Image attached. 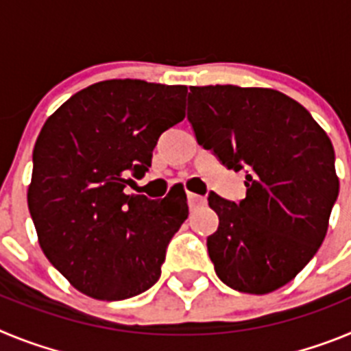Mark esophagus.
Listing matches in <instances>:
<instances>
[{"instance_id":"esophagus-1","label":"esophagus","mask_w":351,"mask_h":351,"mask_svg":"<svg viewBox=\"0 0 351 351\" xmlns=\"http://www.w3.org/2000/svg\"><path fill=\"white\" fill-rule=\"evenodd\" d=\"M188 204H190L191 209H195V207H200L206 204V198L200 197V195L197 193H188Z\"/></svg>"}]
</instances>
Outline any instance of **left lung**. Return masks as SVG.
I'll use <instances>...</instances> for the list:
<instances>
[{"label":"left lung","mask_w":351,"mask_h":351,"mask_svg":"<svg viewBox=\"0 0 351 351\" xmlns=\"http://www.w3.org/2000/svg\"><path fill=\"white\" fill-rule=\"evenodd\" d=\"M188 121L198 144L246 173L241 202L207 198L219 218L207 237L214 271L237 291L278 290L327 234L339 195L332 142L302 105L274 89L190 88Z\"/></svg>","instance_id":"1"}]
</instances>
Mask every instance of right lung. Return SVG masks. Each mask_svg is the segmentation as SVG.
<instances>
[{
  "label": "right lung",
  "instance_id": "right-lung-1",
  "mask_svg": "<svg viewBox=\"0 0 351 351\" xmlns=\"http://www.w3.org/2000/svg\"><path fill=\"white\" fill-rule=\"evenodd\" d=\"M186 86L104 80L64 101L33 151L27 206L40 246L77 290L123 300L153 287L188 218L184 191L126 195L163 132L184 119Z\"/></svg>",
  "mask_w": 351,
  "mask_h": 351
}]
</instances>
